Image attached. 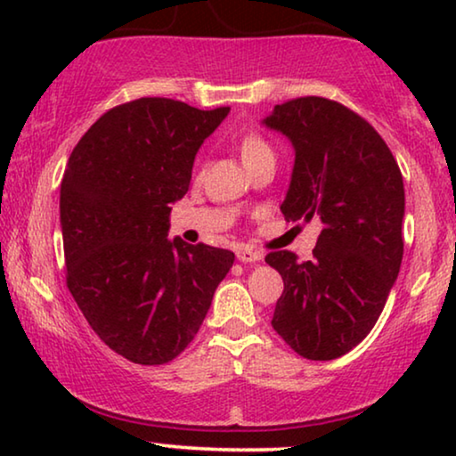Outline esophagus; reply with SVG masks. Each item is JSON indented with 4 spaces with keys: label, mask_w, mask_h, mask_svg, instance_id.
<instances>
[{
    "label": "esophagus",
    "mask_w": 456,
    "mask_h": 456,
    "mask_svg": "<svg viewBox=\"0 0 456 456\" xmlns=\"http://www.w3.org/2000/svg\"><path fill=\"white\" fill-rule=\"evenodd\" d=\"M236 259H239L240 264H257V261L264 259V255L259 251H253V248H239V251H236Z\"/></svg>",
    "instance_id": "obj_1"
}]
</instances>
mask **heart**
I'll list each match as a JSON object with an SVG mask.
<instances>
[{
	"mask_svg": "<svg viewBox=\"0 0 456 456\" xmlns=\"http://www.w3.org/2000/svg\"><path fill=\"white\" fill-rule=\"evenodd\" d=\"M270 153H272L270 145H267V142L261 139V136H257V134L242 136L240 155H242V161H245V164H251L253 159L264 158V155H270Z\"/></svg>",
	"mask_w": 456,
	"mask_h": 456,
	"instance_id": "b5f03b06",
	"label": "heart"
}]
</instances>
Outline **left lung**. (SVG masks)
Masks as SVG:
<instances>
[{
	"mask_svg": "<svg viewBox=\"0 0 456 456\" xmlns=\"http://www.w3.org/2000/svg\"><path fill=\"white\" fill-rule=\"evenodd\" d=\"M261 124L295 149L280 211L323 224L311 261L265 257L284 280L272 326L305 359L342 357L376 326L401 270V170L371 124L330 99H292Z\"/></svg>",
	"mask_w": 456,
	"mask_h": 456,
	"instance_id": "8db88e82",
	"label": "left lung"
}]
</instances>
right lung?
Here are the masks:
<instances>
[{
	"label": "right lung",
	"instance_id": "right-lung-1",
	"mask_svg": "<svg viewBox=\"0 0 456 456\" xmlns=\"http://www.w3.org/2000/svg\"><path fill=\"white\" fill-rule=\"evenodd\" d=\"M230 108L166 97L118 105L86 130L60 186V226L78 309L111 351L164 365L189 346L234 253L167 239L197 151Z\"/></svg>",
	"mask_w": 456,
	"mask_h": 456
}]
</instances>
